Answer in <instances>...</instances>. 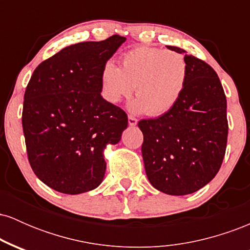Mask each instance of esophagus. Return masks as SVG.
<instances>
[{"mask_svg":"<svg viewBox=\"0 0 250 250\" xmlns=\"http://www.w3.org/2000/svg\"><path fill=\"white\" fill-rule=\"evenodd\" d=\"M128 123H129V125L134 127V125H137V119H135V117H133V116H128Z\"/></svg>","mask_w":250,"mask_h":250,"instance_id":"esophagus-1","label":"esophagus"}]
</instances>
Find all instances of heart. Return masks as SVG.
<instances>
[{"mask_svg":"<svg viewBox=\"0 0 250 250\" xmlns=\"http://www.w3.org/2000/svg\"><path fill=\"white\" fill-rule=\"evenodd\" d=\"M189 67L185 56L163 48L141 45L123 54L121 68L107 61L101 71L102 95L119 103L133 94L134 113L161 116L179 103L187 87Z\"/></svg>","mask_w":250,"mask_h":250,"instance_id":"obj_1","label":"heart"}]
</instances>
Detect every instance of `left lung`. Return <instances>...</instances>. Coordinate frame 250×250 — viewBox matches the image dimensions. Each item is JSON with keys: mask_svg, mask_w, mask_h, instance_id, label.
I'll return each mask as SVG.
<instances>
[{"mask_svg": "<svg viewBox=\"0 0 250 250\" xmlns=\"http://www.w3.org/2000/svg\"><path fill=\"white\" fill-rule=\"evenodd\" d=\"M189 67L187 87L175 107L154 120H142V157L154 188L188 195L205 187L222 165L228 136L227 100L215 70L179 47Z\"/></svg>", "mask_w": 250, "mask_h": 250, "instance_id": "8db88e82", "label": "left lung"}]
</instances>
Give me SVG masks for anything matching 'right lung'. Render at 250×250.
Instances as JSON below:
<instances>
[{"label":"right lung","instance_id":"obj_1","mask_svg":"<svg viewBox=\"0 0 250 250\" xmlns=\"http://www.w3.org/2000/svg\"><path fill=\"white\" fill-rule=\"evenodd\" d=\"M125 41L63 48L34 70L24 93L22 125L29 163L44 185L63 194H82L104 177L108 145H116L127 114L101 96V71Z\"/></svg>","mask_w":250,"mask_h":250}]
</instances>
